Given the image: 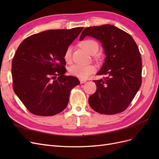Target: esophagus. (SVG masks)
Returning <instances> with one entry per match:
<instances>
[{
  "label": "esophagus",
  "instance_id": "1",
  "mask_svg": "<svg viewBox=\"0 0 159 159\" xmlns=\"http://www.w3.org/2000/svg\"><path fill=\"white\" fill-rule=\"evenodd\" d=\"M80 81L81 84H84V83L86 82V80H84V79H80Z\"/></svg>",
  "mask_w": 159,
  "mask_h": 159
}]
</instances>
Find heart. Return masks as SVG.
Returning <instances> with one entry per match:
<instances>
[{"mask_svg":"<svg viewBox=\"0 0 159 159\" xmlns=\"http://www.w3.org/2000/svg\"><path fill=\"white\" fill-rule=\"evenodd\" d=\"M80 46L87 51L91 54H94L99 50V44L98 42L91 38L85 39L80 43ZM64 59L65 61L69 62L71 59V48L70 47H68L66 48L64 54ZM95 70V67L93 65H87V66H81L78 64H74L71 66L69 68L70 74L72 75L78 77L81 79L87 78L89 75L93 74Z\"/></svg>","mask_w":159,"mask_h":159,"instance_id":"1","label":"heart"}]
</instances>
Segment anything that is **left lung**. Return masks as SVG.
<instances>
[{"label":"left lung","mask_w":159,"mask_h":159,"mask_svg":"<svg viewBox=\"0 0 159 159\" xmlns=\"http://www.w3.org/2000/svg\"><path fill=\"white\" fill-rule=\"evenodd\" d=\"M86 36L102 42L106 55L98 73L106 78L93 80L97 89L89 98V105L102 114L121 113L131 103L142 83V61L138 46L129 34L111 25L86 28L80 40Z\"/></svg>","instance_id":"left-lung-1"}]
</instances>
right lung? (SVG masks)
<instances>
[{
  "mask_svg": "<svg viewBox=\"0 0 159 159\" xmlns=\"http://www.w3.org/2000/svg\"><path fill=\"white\" fill-rule=\"evenodd\" d=\"M83 29L46 30L19 45L12 61L13 89L31 113L52 116L68 105L71 90L80 82L64 74V54Z\"/></svg>",
  "mask_w": 159,
  "mask_h": 159,
  "instance_id": "obj_1",
  "label": "right lung"
}]
</instances>
